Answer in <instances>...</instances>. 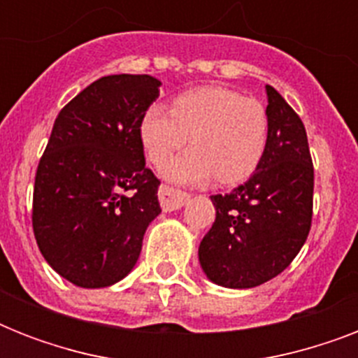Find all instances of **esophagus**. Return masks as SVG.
Wrapping results in <instances>:
<instances>
[{
    "mask_svg": "<svg viewBox=\"0 0 358 358\" xmlns=\"http://www.w3.org/2000/svg\"><path fill=\"white\" fill-rule=\"evenodd\" d=\"M159 204H162L163 212H174V210H180L184 206L185 202L189 201V195L184 193V191L173 189L169 185H162L159 187Z\"/></svg>",
    "mask_w": 358,
    "mask_h": 358,
    "instance_id": "esophagus-1",
    "label": "esophagus"
}]
</instances>
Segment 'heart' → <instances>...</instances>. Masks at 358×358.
<instances>
[{"instance_id": "heart-1", "label": "heart", "mask_w": 358, "mask_h": 358, "mask_svg": "<svg viewBox=\"0 0 358 358\" xmlns=\"http://www.w3.org/2000/svg\"><path fill=\"white\" fill-rule=\"evenodd\" d=\"M146 156L162 167L187 137L194 150L163 167L174 184L206 185L243 182L264 157L269 135L266 108L255 98L224 87H201L180 94L173 111L162 103L146 109L139 126Z\"/></svg>"}]
</instances>
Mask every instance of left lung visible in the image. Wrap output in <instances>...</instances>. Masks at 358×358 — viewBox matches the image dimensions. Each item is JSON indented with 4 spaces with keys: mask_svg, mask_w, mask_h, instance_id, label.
Instances as JSON below:
<instances>
[{
    "mask_svg": "<svg viewBox=\"0 0 358 358\" xmlns=\"http://www.w3.org/2000/svg\"><path fill=\"white\" fill-rule=\"evenodd\" d=\"M269 135L262 162L243 185L213 195L215 223L201 241L204 275L223 288H255L292 264L312 223V169L305 126L267 85Z\"/></svg>",
    "mask_w": 358,
    "mask_h": 358,
    "instance_id": "8db88e82",
    "label": "left lung"
}]
</instances>
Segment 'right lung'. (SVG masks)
Instances as JSON below:
<instances>
[{"mask_svg": "<svg viewBox=\"0 0 358 358\" xmlns=\"http://www.w3.org/2000/svg\"><path fill=\"white\" fill-rule=\"evenodd\" d=\"M152 76H103L53 124L35 176L33 232L53 271L80 288H108L135 267L162 213L139 126L159 96Z\"/></svg>", "mask_w": 358, "mask_h": 358, "instance_id": "add662e5", "label": "right lung"}]
</instances>
